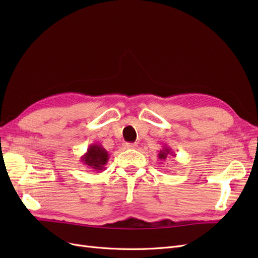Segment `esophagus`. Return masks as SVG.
<instances>
[{"label": "esophagus", "instance_id": "1", "mask_svg": "<svg viewBox=\"0 0 258 258\" xmlns=\"http://www.w3.org/2000/svg\"><path fill=\"white\" fill-rule=\"evenodd\" d=\"M123 146H124V148H137L138 144L137 143H124Z\"/></svg>", "mask_w": 258, "mask_h": 258}]
</instances>
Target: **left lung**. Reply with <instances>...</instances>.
<instances>
[{
	"label": "left lung",
	"instance_id": "left-lung-1",
	"mask_svg": "<svg viewBox=\"0 0 258 258\" xmlns=\"http://www.w3.org/2000/svg\"><path fill=\"white\" fill-rule=\"evenodd\" d=\"M171 156H173V157H175V154L173 153V151L171 150V148L169 147V146H163V148L162 150H160L159 151V153H158V155H157V157H158V159L159 160H166L167 158L169 159Z\"/></svg>",
	"mask_w": 258,
	"mask_h": 258
}]
</instances>
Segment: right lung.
Instances as JSON below:
<instances>
[{"label":"right lung","instance_id":"1","mask_svg":"<svg viewBox=\"0 0 258 258\" xmlns=\"http://www.w3.org/2000/svg\"><path fill=\"white\" fill-rule=\"evenodd\" d=\"M108 159H110V154L99 143L90 144L87 152L81 157V161L86 167L98 171V172L105 170Z\"/></svg>","mask_w":258,"mask_h":258}]
</instances>
